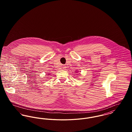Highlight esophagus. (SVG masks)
<instances>
[{
  "label": "esophagus",
  "mask_w": 132,
  "mask_h": 132,
  "mask_svg": "<svg viewBox=\"0 0 132 132\" xmlns=\"http://www.w3.org/2000/svg\"><path fill=\"white\" fill-rule=\"evenodd\" d=\"M62 68H63V69H65V66H63Z\"/></svg>",
  "instance_id": "34e87169"
}]
</instances>
